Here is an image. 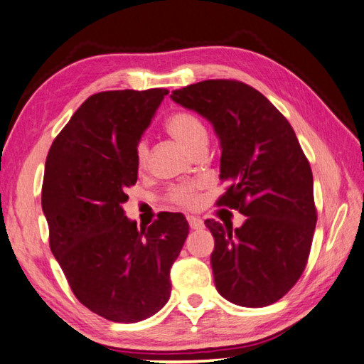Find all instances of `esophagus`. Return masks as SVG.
I'll use <instances>...</instances> for the list:
<instances>
[{
    "label": "esophagus",
    "mask_w": 364,
    "mask_h": 364,
    "mask_svg": "<svg viewBox=\"0 0 364 364\" xmlns=\"http://www.w3.org/2000/svg\"><path fill=\"white\" fill-rule=\"evenodd\" d=\"M188 222H189V227H191L192 230L203 228V220L196 218V215H188Z\"/></svg>",
    "instance_id": "34e87169"
}]
</instances>
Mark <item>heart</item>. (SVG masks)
<instances>
[{"mask_svg": "<svg viewBox=\"0 0 364 364\" xmlns=\"http://www.w3.org/2000/svg\"><path fill=\"white\" fill-rule=\"evenodd\" d=\"M166 129L170 136L175 137L184 146H188L191 151H194L198 145L206 144L208 133L203 122L189 111H176L170 114L166 120ZM146 156H149V146L142 139L136 145V162L139 167L145 166ZM198 188L200 183L196 181L178 184V186L170 189L168 200L180 206H194L197 203Z\"/></svg>", "mask_w": 364, "mask_h": 364, "instance_id": "obj_1", "label": "heart"}]
</instances>
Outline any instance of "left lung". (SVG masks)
Wrapping results in <instances>:
<instances>
[{
	"mask_svg": "<svg viewBox=\"0 0 364 364\" xmlns=\"http://www.w3.org/2000/svg\"><path fill=\"white\" fill-rule=\"evenodd\" d=\"M170 98L211 123L220 141L219 206L245 215L239 228L206 219L214 236L211 267L219 294L239 306L275 304L297 283L316 228L313 173L289 122L250 87L208 80Z\"/></svg>",
	"mask_w": 364,
	"mask_h": 364,
	"instance_id": "left-lung-1",
	"label": "left lung"
}]
</instances>
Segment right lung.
I'll return each instance as SVG.
<instances>
[{
    "label": "right lung",
    "mask_w": 364,
    "mask_h": 364,
    "mask_svg": "<svg viewBox=\"0 0 364 364\" xmlns=\"http://www.w3.org/2000/svg\"><path fill=\"white\" fill-rule=\"evenodd\" d=\"M167 94L127 89L89 97L45 162L50 249L76 299L112 322L144 321L167 304L170 267L189 233L180 213H162L139 230L122 208L137 181L136 145Z\"/></svg>",
    "instance_id": "add662e5"
}]
</instances>
